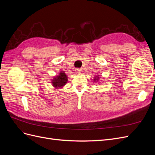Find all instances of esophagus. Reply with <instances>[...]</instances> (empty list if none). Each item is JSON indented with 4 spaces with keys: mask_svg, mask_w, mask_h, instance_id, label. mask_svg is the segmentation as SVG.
<instances>
[{
    "mask_svg": "<svg viewBox=\"0 0 155 155\" xmlns=\"http://www.w3.org/2000/svg\"><path fill=\"white\" fill-rule=\"evenodd\" d=\"M75 71H76V72L77 74H79L82 72V70L81 68H76V70H75Z\"/></svg>",
    "mask_w": 155,
    "mask_h": 155,
    "instance_id": "obj_1",
    "label": "esophagus"
}]
</instances>
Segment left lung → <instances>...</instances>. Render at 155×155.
Masks as SVG:
<instances>
[{
	"mask_svg": "<svg viewBox=\"0 0 155 155\" xmlns=\"http://www.w3.org/2000/svg\"><path fill=\"white\" fill-rule=\"evenodd\" d=\"M95 78H97V79H98V77H97V78H96V77H95ZM94 80H96V79H94Z\"/></svg>",
	"mask_w": 155,
	"mask_h": 155,
	"instance_id": "1",
	"label": "left lung"
}]
</instances>
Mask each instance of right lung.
Returning <instances> with one entry per match:
<instances>
[{"label": "right lung", "mask_w": 155, "mask_h": 155, "mask_svg": "<svg viewBox=\"0 0 155 155\" xmlns=\"http://www.w3.org/2000/svg\"><path fill=\"white\" fill-rule=\"evenodd\" d=\"M67 77L64 72H61L59 75L52 80L53 85L55 87H61L67 82Z\"/></svg>", "instance_id": "1"}]
</instances>
